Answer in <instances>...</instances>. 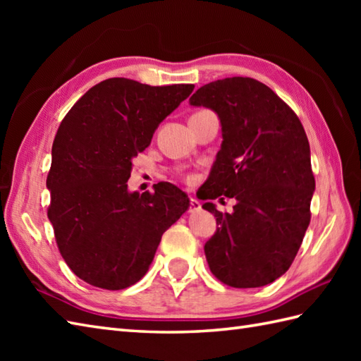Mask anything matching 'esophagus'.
<instances>
[{
	"label": "esophagus",
	"mask_w": 361,
	"mask_h": 361,
	"mask_svg": "<svg viewBox=\"0 0 361 361\" xmlns=\"http://www.w3.org/2000/svg\"><path fill=\"white\" fill-rule=\"evenodd\" d=\"M200 209H202L200 202H198L197 198H190V208H189V211L190 212H195V211H200Z\"/></svg>",
	"instance_id": "34e87169"
}]
</instances>
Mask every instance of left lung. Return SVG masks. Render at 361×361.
I'll return each instance as SVG.
<instances>
[{"label": "left lung", "mask_w": 361, "mask_h": 361, "mask_svg": "<svg viewBox=\"0 0 361 361\" xmlns=\"http://www.w3.org/2000/svg\"><path fill=\"white\" fill-rule=\"evenodd\" d=\"M189 104L211 109L221 126L206 198H235L231 214L203 204L219 225L204 245L211 271L235 288L271 283L290 268L310 224L315 176L301 121L251 78L206 83Z\"/></svg>", "instance_id": "8db88e82"}]
</instances>
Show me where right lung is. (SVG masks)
I'll list each match as a JSON object with an SVG mask.
<instances>
[{
  "instance_id": "add662e5",
  "label": "right lung",
  "mask_w": 361,
  "mask_h": 361,
  "mask_svg": "<svg viewBox=\"0 0 361 361\" xmlns=\"http://www.w3.org/2000/svg\"><path fill=\"white\" fill-rule=\"evenodd\" d=\"M194 85L113 78L90 88L60 124L46 180L60 255L91 286L122 290L147 273L161 235L189 208L171 183L130 192L133 158Z\"/></svg>"
}]
</instances>
